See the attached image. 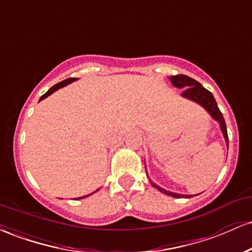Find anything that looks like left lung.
Segmentation results:
<instances>
[{
    "mask_svg": "<svg viewBox=\"0 0 252 252\" xmlns=\"http://www.w3.org/2000/svg\"><path fill=\"white\" fill-rule=\"evenodd\" d=\"M169 80H170V83L173 84V86H175V88L185 89L184 92L181 94L182 97H185V98H187V99H190V100H193V102L200 104L202 108L206 110V111L211 115V117L219 123L222 135H224L225 141H226V144L228 146L226 124H225L224 117H222V114L220 112V110H219L218 105H217L215 97H213V94H211L209 90L205 89L200 83L196 82V80L193 79V78H190L189 76H185V74L170 76ZM152 185L160 190V192H163L164 194H167V195L174 196V198H190V196H192V195H184V194H178V193L168 192V190L161 189L160 186L155 185L154 182H152Z\"/></svg>",
    "mask_w": 252,
    "mask_h": 252,
    "instance_id": "left-lung-1",
    "label": "left lung"
}]
</instances>
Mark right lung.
Wrapping results in <instances>:
<instances>
[{"mask_svg":"<svg viewBox=\"0 0 252 252\" xmlns=\"http://www.w3.org/2000/svg\"><path fill=\"white\" fill-rule=\"evenodd\" d=\"M74 80H77V78H67V79H65V80H63V82H60V83H58V84H56V85L54 86H52V88L48 90L47 92H46L45 94H42L41 97H40V100H42V99H45L46 97H48L50 96V94H53L54 91H57V90H59L60 88H63V86H66L67 85V84H71L72 82H74ZM39 100V102H40ZM97 192V190H96ZM94 193H91V194H94ZM90 194H88V195H85V196H89ZM85 196H80V198H77L76 200H78V199H83V198H85Z\"/></svg>","mask_w":252,"mask_h":252,"instance_id":"add662e5","label":"right lung"}]
</instances>
